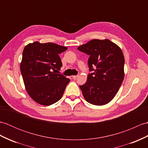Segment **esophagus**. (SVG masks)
I'll return each mask as SVG.
<instances>
[{
    "label": "esophagus",
    "instance_id": "esophagus-1",
    "mask_svg": "<svg viewBox=\"0 0 148 148\" xmlns=\"http://www.w3.org/2000/svg\"><path fill=\"white\" fill-rule=\"evenodd\" d=\"M77 77H78V75H73V79L74 80L76 79Z\"/></svg>",
    "mask_w": 148,
    "mask_h": 148
}]
</instances>
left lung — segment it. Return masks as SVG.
Masks as SVG:
<instances>
[{"label":"left lung","instance_id":"obj_1","mask_svg":"<svg viewBox=\"0 0 148 148\" xmlns=\"http://www.w3.org/2000/svg\"><path fill=\"white\" fill-rule=\"evenodd\" d=\"M90 57L87 81L79 86L86 100L107 104L115 97L124 77V57L119 46L108 39L92 40L77 48Z\"/></svg>","mask_w":148,"mask_h":148}]
</instances>
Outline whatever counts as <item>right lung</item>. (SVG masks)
Here are the masks:
<instances>
[{
	"label": "right lung",
	"instance_id": "right-lung-1",
	"mask_svg": "<svg viewBox=\"0 0 148 148\" xmlns=\"http://www.w3.org/2000/svg\"><path fill=\"white\" fill-rule=\"evenodd\" d=\"M67 49L53 43L38 42L24 49L21 73L27 93L38 103L49 106L62 97L70 79L56 71L62 66L58 54Z\"/></svg>",
	"mask_w": 148,
	"mask_h": 148
}]
</instances>
